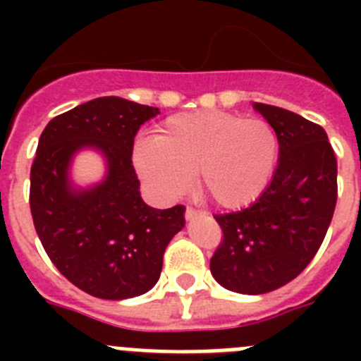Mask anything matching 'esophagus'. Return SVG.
<instances>
[{
	"label": "esophagus",
	"instance_id": "obj_1",
	"mask_svg": "<svg viewBox=\"0 0 361 361\" xmlns=\"http://www.w3.org/2000/svg\"><path fill=\"white\" fill-rule=\"evenodd\" d=\"M184 215H186V220H193L200 215V212H197V209L193 208H186V213H184Z\"/></svg>",
	"mask_w": 361,
	"mask_h": 361
}]
</instances>
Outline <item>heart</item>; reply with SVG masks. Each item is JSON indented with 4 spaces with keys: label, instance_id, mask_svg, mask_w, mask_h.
I'll list each match as a JSON object with an SVG mask.
<instances>
[{
    "label": "heart",
    "instance_id": "heart-1",
    "mask_svg": "<svg viewBox=\"0 0 361 361\" xmlns=\"http://www.w3.org/2000/svg\"><path fill=\"white\" fill-rule=\"evenodd\" d=\"M279 159V137L267 121L229 111L171 116L155 139L133 148L139 177L164 199L200 190L220 208H244L262 195Z\"/></svg>",
    "mask_w": 361,
    "mask_h": 361
}]
</instances>
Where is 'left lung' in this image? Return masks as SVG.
Instances as JSON below:
<instances>
[{
	"mask_svg": "<svg viewBox=\"0 0 361 361\" xmlns=\"http://www.w3.org/2000/svg\"><path fill=\"white\" fill-rule=\"evenodd\" d=\"M279 137V166L262 195L235 213L215 215L224 238L209 269L242 295L275 291L320 250L336 206V157L322 126L295 111L253 103Z\"/></svg>",
	"mask_w": 361,
	"mask_h": 361,
	"instance_id": "left-lung-1",
	"label": "left lung"
}]
</instances>
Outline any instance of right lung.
Masks as SVG:
<instances>
[{"label": "right lung", "instance_id": "obj_1", "mask_svg": "<svg viewBox=\"0 0 361 361\" xmlns=\"http://www.w3.org/2000/svg\"><path fill=\"white\" fill-rule=\"evenodd\" d=\"M159 108L97 97L54 117L30 170V212L44 251L63 276L104 300L145 295L157 283L166 245L184 228V206L149 208L132 164L133 139ZM107 162L101 183L78 188L69 166L81 149Z\"/></svg>", "mask_w": 361, "mask_h": 361}]
</instances>
